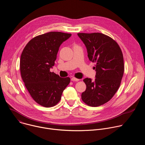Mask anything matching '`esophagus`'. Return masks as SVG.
Listing matches in <instances>:
<instances>
[{"mask_svg":"<svg viewBox=\"0 0 145 145\" xmlns=\"http://www.w3.org/2000/svg\"><path fill=\"white\" fill-rule=\"evenodd\" d=\"M71 80H72V81H79V79L76 78H75V77H72Z\"/></svg>","mask_w":145,"mask_h":145,"instance_id":"esophagus-1","label":"esophagus"}]
</instances>
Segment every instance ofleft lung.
Here are the masks:
<instances>
[{
  "label": "left lung",
  "mask_w": 145,
  "mask_h": 145,
  "mask_svg": "<svg viewBox=\"0 0 145 145\" xmlns=\"http://www.w3.org/2000/svg\"><path fill=\"white\" fill-rule=\"evenodd\" d=\"M77 35L86 46L89 61L96 63L95 79L83 80L87 88L81 99L87 105L97 107L110 100L119 88L124 73L123 54L118 44L105 34Z\"/></svg>",
  "instance_id": "obj_1"
}]
</instances>
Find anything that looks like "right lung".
Returning a JSON list of instances; mask_svg holds the SVG:
<instances>
[{
  "label": "right lung",
  "instance_id": "1",
  "mask_svg": "<svg viewBox=\"0 0 145 145\" xmlns=\"http://www.w3.org/2000/svg\"><path fill=\"white\" fill-rule=\"evenodd\" d=\"M71 35L52 31L37 36L29 41L22 53V78L32 98L40 106L56 105L69 84V77H60L50 69L54 65L60 45Z\"/></svg>",
  "mask_w": 145,
  "mask_h": 145
}]
</instances>
